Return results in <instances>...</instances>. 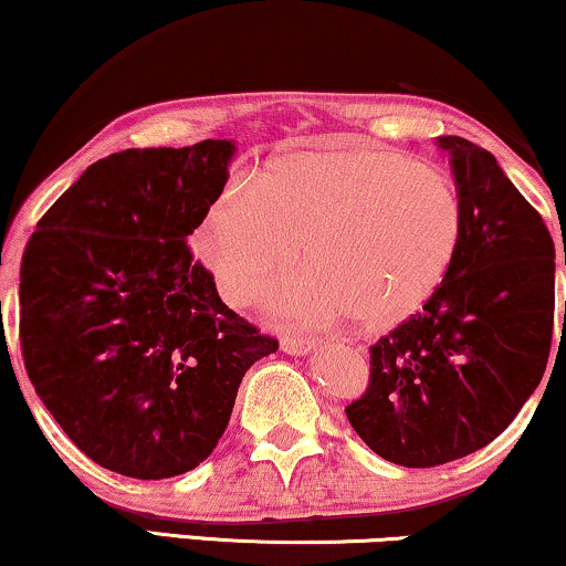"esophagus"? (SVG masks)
I'll list each match as a JSON object with an SVG mask.
<instances>
[{
  "label": "esophagus",
  "instance_id": "34e87169",
  "mask_svg": "<svg viewBox=\"0 0 566 566\" xmlns=\"http://www.w3.org/2000/svg\"><path fill=\"white\" fill-rule=\"evenodd\" d=\"M281 347H283V353H289V355H308L316 347V339L285 335V337H281Z\"/></svg>",
  "mask_w": 566,
  "mask_h": 566
}]
</instances>
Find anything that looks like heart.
Masks as SVG:
<instances>
[{
  "label": "heart",
  "mask_w": 566,
  "mask_h": 566,
  "mask_svg": "<svg viewBox=\"0 0 566 566\" xmlns=\"http://www.w3.org/2000/svg\"><path fill=\"white\" fill-rule=\"evenodd\" d=\"M461 203L440 169L405 154L343 146L291 154L231 182L196 250L237 306L254 304L304 244L312 268L277 291L298 319L353 312L368 327L415 314L443 283L461 242Z\"/></svg>",
  "instance_id": "obj_1"
}]
</instances>
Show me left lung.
I'll return each mask as SVG.
<instances>
[{"instance_id":"8db88e82","label":"left lung","mask_w":566,"mask_h":566,"mask_svg":"<svg viewBox=\"0 0 566 566\" xmlns=\"http://www.w3.org/2000/svg\"><path fill=\"white\" fill-rule=\"evenodd\" d=\"M436 144L459 192V250L422 312L370 347L368 389L345 409L370 451L409 469L492 443L541 384L554 332L544 219L482 146Z\"/></svg>"}]
</instances>
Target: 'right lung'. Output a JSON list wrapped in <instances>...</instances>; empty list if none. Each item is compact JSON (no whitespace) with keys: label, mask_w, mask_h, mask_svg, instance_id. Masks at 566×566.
Here are the masks:
<instances>
[{"label":"right lung","mask_w":566,"mask_h":566,"mask_svg":"<svg viewBox=\"0 0 566 566\" xmlns=\"http://www.w3.org/2000/svg\"><path fill=\"white\" fill-rule=\"evenodd\" d=\"M227 138L126 149L53 203L20 268V345L72 443L134 479L196 469L247 370L277 350L231 312L188 239L229 180Z\"/></svg>","instance_id":"add662e5"}]
</instances>
